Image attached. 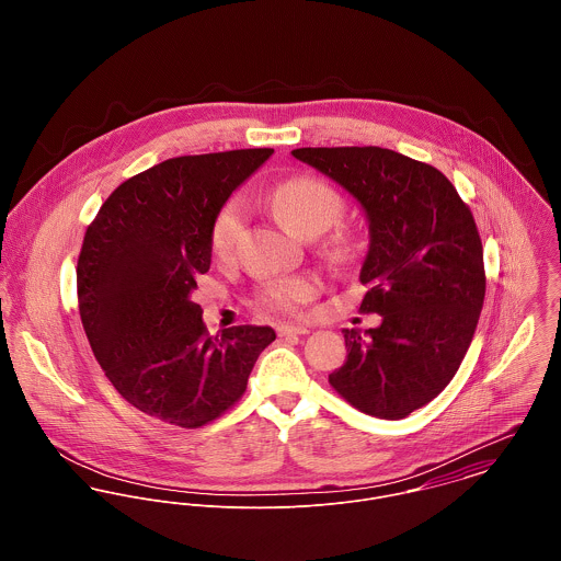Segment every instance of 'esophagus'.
I'll list each match as a JSON object with an SVG mask.
<instances>
[{
	"label": "esophagus",
	"mask_w": 561,
	"mask_h": 561,
	"mask_svg": "<svg viewBox=\"0 0 561 561\" xmlns=\"http://www.w3.org/2000/svg\"><path fill=\"white\" fill-rule=\"evenodd\" d=\"M276 332H278V336H291V334H309V332H311V328H307V325L280 323V325L276 328Z\"/></svg>",
	"instance_id": "1"
}]
</instances>
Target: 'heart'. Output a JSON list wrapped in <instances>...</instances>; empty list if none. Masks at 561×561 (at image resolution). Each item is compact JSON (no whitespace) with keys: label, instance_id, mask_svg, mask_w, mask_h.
Listing matches in <instances>:
<instances>
[{"label":"heart","instance_id":"1","mask_svg":"<svg viewBox=\"0 0 561 561\" xmlns=\"http://www.w3.org/2000/svg\"><path fill=\"white\" fill-rule=\"evenodd\" d=\"M278 222L296 236H320L343 214L339 192L318 176H294L283 181L270 196ZM243 227V205L238 198L227 201L211 222L209 243L216 256H227ZM350 241L343 236L332 240V254L341 261L350 256ZM320 294V280L309 274L280 276L263 285L259 300L265 309L278 313H300Z\"/></svg>","mask_w":561,"mask_h":561}]
</instances>
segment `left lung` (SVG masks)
<instances>
[{
  "label": "left lung",
  "mask_w": 561,
  "mask_h": 561,
  "mask_svg": "<svg viewBox=\"0 0 561 561\" xmlns=\"http://www.w3.org/2000/svg\"><path fill=\"white\" fill-rule=\"evenodd\" d=\"M291 156L345 187L369 220L360 311L382 323L365 336L343 330L347 358L328 382L365 414L403 419L451 382L473 341L485 296L473 214L440 170L391 149Z\"/></svg>",
  "instance_id": "1"
}]
</instances>
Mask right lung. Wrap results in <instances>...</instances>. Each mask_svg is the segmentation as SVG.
<instances>
[{
	"instance_id": "1",
	"label": "right lung",
	"mask_w": 561,
	"mask_h": 561,
	"mask_svg": "<svg viewBox=\"0 0 561 561\" xmlns=\"http://www.w3.org/2000/svg\"><path fill=\"white\" fill-rule=\"evenodd\" d=\"M274 149L183 156L121 183L88 225L78 259L85 336L112 387L140 412L201 427L245 391L270 325L211 336L192 302L211 265V222Z\"/></svg>"
}]
</instances>
